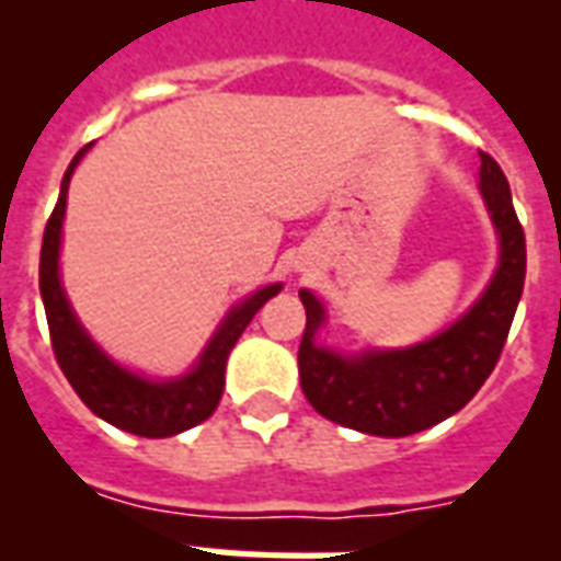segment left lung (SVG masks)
Here are the masks:
<instances>
[{
    "label": "left lung",
    "instance_id": "left-lung-1",
    "mask_svg": "<svg viewBox=\"0 0 561 561\" xmlns=\"http://www.w3.org/2000/svg\"><path fill=\"white\" fill-rule=\"evenodd\" d=\"M480 193L497 233L501 266L471 310L407 351H371L340 357L316 345L324 321L319 298L301 289L307 310L298 371L307 401L319 415L371 436H412L466 407L501 359L527 275V240L512 207L510 181L492 154L480 151Z\"/></svg>",
    "mask_w": 561,
    "mask_h": 561
}]
</instances>
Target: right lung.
<instances>
[{"label": "right lung", "instance_id": "1", "mask_svg": "<svg viewBox=\"0 0 561 561\" xmlns=\"http://www.w3.org/2000/svg\"><path fill=\"white\" fill-rule=\"evenodd\" d=\"M84 151L87 146L69 163L67 175L60 181L58 204H55V210L46 221V231H43L41 295L43 307H46V321H49L51 351H55V359H58L60 371L67 375L69 386L99 419L119 430H128L134 436H175V433H184V430L202 424L204 419H210L216 412L221 401V389H225L228 354L242 336V330L249 328L254 312L272 295L280 293V284L266 286V289L245 298L240 307H233L228 319L221 321V328L216 330V336L198 359V366L186 377L154 383V380H146V377L131 375V371L116 366L114 359H107L102 351L95 348V342L78 324L58 277L60 225H64V213H67L69 178H72V169L78 167V160L84 158Z\"/></svg>", "mask_w": 561, "mask_h": 561}]
</instances>
